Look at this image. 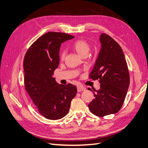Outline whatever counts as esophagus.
<instances>
[{"label": "esophagus", "mask_w": 148, "mask_h": 148, "mask_svg": "<svg viewBox=\"0 0 148 148\" xmlns=\"http://www.w3.org/2000/svg\"><path fill=\"white\" fill-rule=\"evenodd\" d=\"M77 90L78 92H82L85 90V88H84L83 87H77Z\"/></svg>", "instance_id": "1"}]
</instances>
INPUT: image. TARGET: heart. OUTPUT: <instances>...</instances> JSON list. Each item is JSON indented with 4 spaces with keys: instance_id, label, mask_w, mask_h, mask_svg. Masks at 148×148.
Returning <instances> with one entry per match:
<instances>
[{
    "instance_id": "b5f03b06",
    "label": "heart",
    "mask_w": 148,
    "mask_h": 148,
    "mask_svg": "<svg viewBox=\"0 0 148 148\" xmlns=\"http://www.w3.org/2000/svg\"><path fill=\"white\" fill-rule=\"evenodd\" d=\"M72 47L80 56L82 57L85 55H87L88 51H90V47L88 43L87 42L86 40L82 39L75 41ZM65 56H66V51L62 50L60 53V60L63 61L65 59Z\"/></svg>"
}]
</instances>
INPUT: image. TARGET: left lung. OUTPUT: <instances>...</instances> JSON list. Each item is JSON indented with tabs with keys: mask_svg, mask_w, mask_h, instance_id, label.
<instances>
[{
	"mask_svg": "<svg viewBox=\"0 0 148 148\" xmlns=\"http://www.w3.org/2000/svg\"><path fill=\"white\" fill-rule=\"evenodd\" d=\"M100 42L101 49L89 75L90 79L99 80L100 88L93 92L95 98L88 106L94 115L104 116L120 110L126 96L130 78L125 56L120 45L106 33L100 36Z\"/></svg>",
	"mask_w": 148,
	"mask_h": 148,
	"instance_id": "obj_1",
	"label": "left lung"
}]
</instances>
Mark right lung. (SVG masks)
Segmentation results:
<instances>
[{
	"mask_svg": "<svg viewBox=\"0 0 148 148\" xmlns=\"http://www.w3.org/2000/svg\"><path fill=\"white\" fill-rule=\"evenodd\" d=\"M73 38L67 33L49 32L34 41L23 60L25 90L39 113L47 119L66 116L77 92L75 85L60 84L52 77L60 64L61 43Z\"/></svg>",
	"mask_w": 148,
	"mask_h": 148,
	"instance_id": "1",
	"label": "right lung"
}]
</instances>
